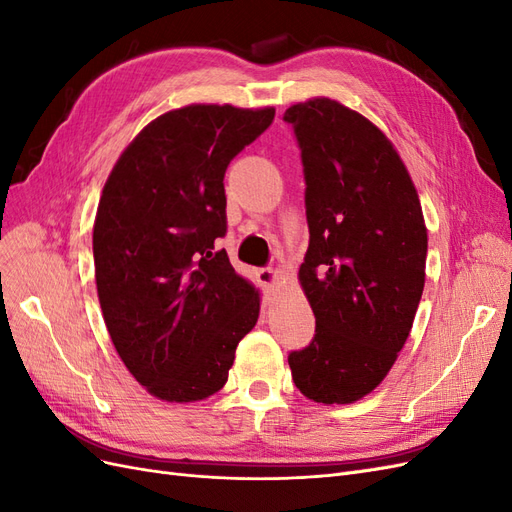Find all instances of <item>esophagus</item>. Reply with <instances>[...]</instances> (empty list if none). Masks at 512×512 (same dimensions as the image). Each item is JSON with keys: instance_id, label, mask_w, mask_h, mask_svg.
Segmentation results:
<instances>
[{"instance_id": "esophagus-1", "label": "esophagus", "mask_w": 512, "mask_h": 512, "mask_svg": "<svg viewBox=\"0 0 512 512\" xmlns=\"http://www.w3.org/2000/svg\"><path fill=\"white\" fill-rule=\"evenodd\" d=\"M256 277H258V282L262 284V288L271 290L275 286V282H277V271L273 267H265V269H258L256 271Z\"/></svg>"}]
</instances>
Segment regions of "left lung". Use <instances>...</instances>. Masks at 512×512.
Here are the masks:
<instances>
[{"mask_svg": "<svg viewBox=\"0 0 512 512\" xmlns=\"http://www.w3.org/2000/svg\"><path fill=\"white\" fill-rule=\"evenodd\" d=\"M305 175L309 247L299 282L316 316L288 356L297 389L354 404L389 374L425 286L427 228L408 168L361 113L329 98L292 104Z\"/></svg>", "mask_w": 512, "mask_h": 512, "instance_id": "8db88e82", "label": "left lung"}]
</instances>
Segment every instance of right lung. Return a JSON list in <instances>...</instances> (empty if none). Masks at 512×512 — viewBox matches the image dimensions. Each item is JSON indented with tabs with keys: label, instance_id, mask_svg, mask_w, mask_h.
<instances>
[{
	"label": "right lung",
	"instance_id": "right-lung-1",
	"mask_svg": "<svg viewBox=\"0 0 512 512\" xmlns=\"http://www.w3.org/2000/svg\"><path fill=\"white\" fill-rule=\"evenodd\" d=\"M273 117V106L168 111L136 134L104 183L94 222L102 316L136 382L170 404L218 393L258 320V290L218 241L226 168Z\"/></svg>",
	"mask_w": 512,
	"mask_h": 512
}]
</instances>
